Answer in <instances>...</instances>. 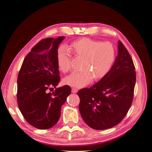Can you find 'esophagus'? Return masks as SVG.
Masks as SVG:
<instances>
[{"label": "esophagus", "instance_id": "obj_1", "mask_svg": "<svg viewBox=\"0 0 152 152\" xmlns=\"http://www.w3.org/2000/svg\"><path fill=\"white\" fill-rule=\"evenodd\" d=\"M72 92L73 93H77V92H78V90L76 88H72Z\"/></svg>", "mask_w": 152, "mask_h": 152}]
</instances>
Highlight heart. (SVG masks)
Segmentation results:
<instances>
[{
	"label": "heart",
	"instance_id": "1",
	"mask_svg": "<svg viewBox=\"0 0 152 152\" xmlns=\"http://www.w3.org/2000/svg\"><path fill=\"white\" fill-rule=\"evenodd\" d=\"M68 49L60 48L57 53L59 68L63 72L71 70L70 52L78 59H81L79 72L65 78V83L75 87H82L89 84L93 77L94 80L103 78L111 69L115 56L112 44L103 42L89 38H83L73 42Z\"/></svg>",
	"mask_w": 152,
	"mask_h": 152
}]
</instances>
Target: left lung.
<instances>
[{
    "instance_id": "left-lung-1",
    "label": "left lung",
    "mask_w": 152,
    "mask_h": 152,
    "mask_svg": "<svg viewBox=\"0 0 152 152\" xmlns=\"http://www.w3.org/2000/svg\"><path fill=\"white\" fill-rule=\"evenodd\" d=\"M136 79L132 59L119 40L118 55L109 72L90 88L77 93L84 121L96 130L107 129L120 123L132 104Z\"/></svg>"
}]
</instances>
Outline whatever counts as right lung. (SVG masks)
<instances>
[{
  "instance_id": "right-lung-1",
  "label": "right lung",
  "mask_w": 152,
  "mask_h": 152,
  "mask_svg": "<svg viewBox=\"0 0 152 152\" xmlns=\"http://www.w3.org/2000/svg\"><path fill=\"white\" fill-rule=\"evenodd\" d=\"M64 39L41 40L26 55L18 73V107L26 122L39 129H48L58 122L61 106L71 93L66 85L48 93L60 80L57 53Z\"/></svg>"
}]
</instances>
